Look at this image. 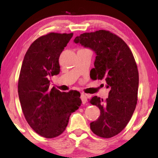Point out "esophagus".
I'll return each instance as SVG.
<instances>
[{
	"mask_svg": "<svg viewBox=\"0 0 158 158\" xmlns=\"http://www.w3.org/2000/svg\"><path fill=\"white\" fill-rule=\"evenodd\" d=\"M81 98L82 100V103L85 104L87 102V95L84 94V93H81Z\"/></svg>",
	"mask_w": 158,
	"mask_h": 158,
	"instance_id": "obj_1",
	"label": "esophagus"
}]
</instances>
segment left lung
I'll use <instances>...</instances> for the list:
<instances>
[{
	"label": "left lung",
	"instance_id": "left-lung-1",
	"mask_svg": "<svg viewBox=\"0 0 158 158\" xmlns=\"http://www.w3.org/2000/svg\"><path fill=\"white\" fill-rule=\"evenodd\" d=\"M74 42L96 53L92 79H104L110 89L106 100L94 96L90 103L100 110L98 120L90 123L95 135L102 138L117 135L126 127L137 103L139 72L127 44L116 34L99 30L84 33Z\"/></svg>",
	"mask_w": 158,
	"mask_h": 158
}]
</instances>
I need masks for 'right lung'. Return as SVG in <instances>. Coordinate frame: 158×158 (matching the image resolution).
Listing matches in <instances>:
<instances>
[{
  "mask_svg": "<svg viewBox=\"0 0 158 158\" xmlns=\"http://www.w3.org/2000/svg\"><path fill=\"white\" fill-rule=\"evenodd\" d=\"M73 33H49L35 40L26 52L18 81V93L26 121L42 137H56L69 116L81 106L76 90L50 89L49 77L60 73L58 59Z\"/></svg>",
  "mask_w": 158,
  "mask_h": 158,
  "instance_id": "add662e5",
  "label": "right lung"
}]
</instances>
